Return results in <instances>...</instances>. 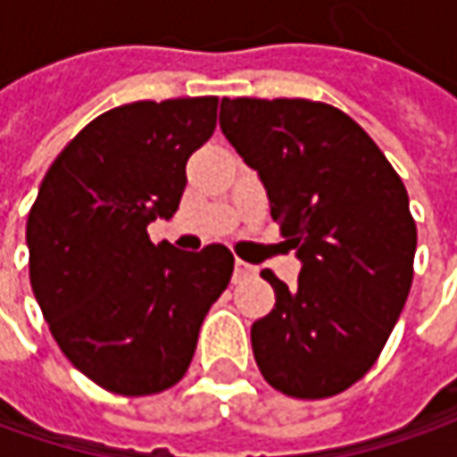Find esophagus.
<instances>
[{
    "label": "esophagus",
    "mask_w": 457,
    "mask_h": 457,
    "mask_svg": "<svg viewBox=\"0 0 457 457\" xmlns=\"http://www.w3.org/2000/svg\"><path fill=\"white\" fill-rule=\"evenodd\" d=\"M256 277V267L252 264H246V262H241L237 259V264H234V282H246V279H254Z\"/></svg>",
    "instance_id": "1"
}]
</instances>
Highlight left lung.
I'll return each mask as SVG.
<instances>
[{"label": "left lung", "instance_id": "obj_1", "mask_svg": "<svg viewBox=\"0 0 457 457\" xmlns=\"http://www.w3.org/2000/svg\"><path fill=\"white\" fill-rule=\"evenodd\" d=\"M219 121L259 172L272 219L303 262L295 287L262 272L277 303L252 325L256 366L282 395H341L377 363L412 287L407 187L377 142L330 104L223 98Z\"/></svg>", "mask_w": 457, "mask_h": 457}]
</instances>
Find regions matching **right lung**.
<instances>
[{
    "instance_id": "right-lung-1",
    "label": "right lung",
    "mask_w": 457,
    "mask_h": 457,
    "mask_svg": "<svg viewBox=\"0 0 457 457\" xmlns=\"http://www.w3.org/2000/svg\"><path fill=\"white\" fill-rule=\"evenodd\" d=\"M219 98L116 106L45 172L27 216L29 285L68 361L106 392L160 395L185 377L203 318L228 287L223 244L187 254L147 226L183 198L187 157L216 129Z\"/></svg>"
}]
</instances>
